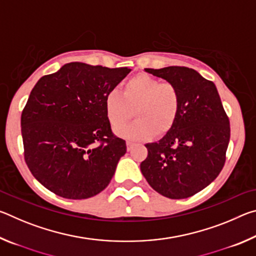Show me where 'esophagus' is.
<instances>
[{"instance_id":"obj_1","label":"esophagus","mask_w":256,"mask_h":256,"mask_svg":"<svg viewBox=\"0 0 256 256\" xmlns=\"http://www.w3.org/2000/svg\"><path fill=\"white\" fill-rule=\"evenodd\" d=\"M126 146H128V151H130L132 149L133 144H132V142H130V141H126Z\"/></svg>"}]
</instances>
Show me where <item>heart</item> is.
<instances>
[{"label":"heart","instance_id":"b5f03b06","mask_svg":"<svg viewBox=\"0 0 256 256\" xmlns=\"http://www.w3.org/2000/svg\"><path fill=\"white\" fill-rule=\"evenodd\" d=\"M180 107V90L170 82L140 74L124 84L120 94L112 90L105 97L107 118L112 126H118L130 117L134 110L136 120L115 128L120 136L132 141L146 140L156 132H167L178 115Z\"/></svg>","mask_w":256,"mask_h":256}]
</instances>
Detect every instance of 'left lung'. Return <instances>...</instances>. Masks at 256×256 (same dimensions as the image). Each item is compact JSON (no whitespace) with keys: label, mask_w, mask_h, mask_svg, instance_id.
<instances>
[{"label":"left lung","mask_w":256,"mask_h":256,"mask_svg":"<svg viewBox=\"0 0 256 256\" xmlns=\"http://www.w3.org/2000/svg\"><path fill=\"white\" fill-rule=\"evenodd\" d=\"M175 84L180 107L172 126L157 142L146 144L142 175L156 192L186 198L206 188L222 172L230 138L229 120L216 86L185 66L144 68Z\"/></svg>","instance_id":"obj_1"}]
</instances>
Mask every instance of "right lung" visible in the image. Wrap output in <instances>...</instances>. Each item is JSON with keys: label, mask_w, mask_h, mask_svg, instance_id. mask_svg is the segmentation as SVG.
Here are the masks:
<instances>
[{"label": "right lung", "mask_w": 256, "mask_h": 256, "mask_svg": "<svg viewBox=\"0 0 256 256\" xmlns=\"http://www.w3.org/2000/svg\"><path fill=\"white\" fill-rule=\"evenodd\" d=\"M130 72L71 62L34 86L21 115L24 160L50 192L82 200L110 184L126 144L112 133L105 97Z\"/></svg>", "instance_id": "right-lung-1"}]
</instances>
